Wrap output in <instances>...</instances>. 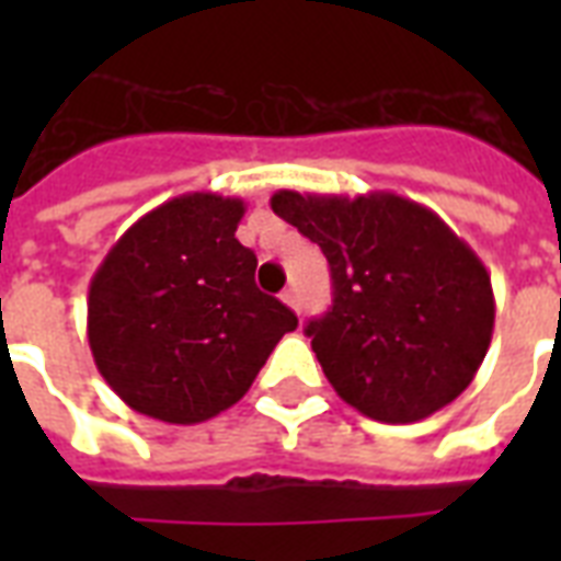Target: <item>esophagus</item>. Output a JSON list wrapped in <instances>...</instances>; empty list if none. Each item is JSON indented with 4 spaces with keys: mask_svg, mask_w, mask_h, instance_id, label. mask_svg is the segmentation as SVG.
<instances>
[{
    "mask_svg": "<svg viewBox=\"0 0 561 561\" xmlns=\"http://www.w3.org/2000/svg\"><path fill=\"white\" fill-rule=\"evenodd\" d=\"M282 302L288 308H299V299H297V290L288 288V290H282Z\"/></svg>",
    "mask_w": 561,
    "mask_h": 561,
    "instance_id": "esophagus-1",
    "label": "esophagus"
}]
</instances>
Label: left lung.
<instances>
[{"label": "left lung", "mask_w": 561, "mask_h": 561, "mask_svg": "<svg viewBox=\"0 0 561 561\" xmlns=\"http://www.w3.org/2000/svg\"><path fill=\"white\" fill-rule=\"evenodd\" d=\"M271 209L329 259L332 308L306 334L346 404L410 425L469 387L492 343L495 294L486 264L434 209L392 192L290 188Z\"/></svg>", "instance_id": "8db88e82"}]
</instances>
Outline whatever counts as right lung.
Instances as JSON below:
<instances>
[{
  "mask_svg": "<svg viewBox=\"0 0 561 561\" xmlns=\"http://www.w3.org/2000/svg\"><path fill=\"white\" fill-rule=\"evenodd\" d=\"M241 197L188 192L136 220L90 282L87 337L127 408L197 425L241 401L297 314L255 288Z\"/></svg>",
  "mask_w": 561,
  "mask_h": 561,
  "instance_id": "add662e5",
  "label": "right lung"
}]
</instances>
